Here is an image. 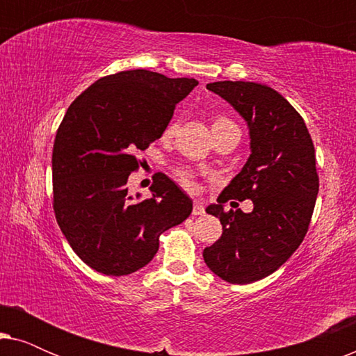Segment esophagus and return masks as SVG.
<instances>
[{
  "mask_svg": "<svg viewBox=\"0 0 356 356\" xmlns=\"http://www.w3.org/2000/svg\"><path fill=\"white\" fill-rule=\"evenodd\" d=\"M204 213H206V207L202 206V202H199V201L194 202L193 216H204Z\"/></svg>",
  "mask_w": 356,
  "mask_h": 356,
  "instance_id": "obj_1",
  "label": "esophagus"
}]
</instances>
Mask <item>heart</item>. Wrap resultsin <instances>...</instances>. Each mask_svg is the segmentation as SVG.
I'll return each instance as SVG.
<instances>
[{
	"instance_id": "obj_1",
	"label": "heart",
	"mask_w": 356,
	"mask_h": 356,
	"mask_svg": "<svg viewBox=\"0 0 356 356\" xmlns=\"http://www.w3.org/2000/svg\"><path fill=\"white\" fill-rule=\"evenodd\" d=\"M228 124H235V123H232V121L227 120V118H217V120H213L212 128H217V126H228ZM177 129H178V123H177V121H175V123H172V124L168 126L167 134L168 136L173 134ZM179 179H181V183L188 189H193L194 188V177H193L191 172H188V170H184V172L179 173Z\"/></svg>"
}]
</instances>
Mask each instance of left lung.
Instances as JSON below:
<instances>
[{
	"label": "left lung",
	"instance_id": "left-lung-1",
	"mask_svg": "<svg viewBox=\"0 0 356 356\" xmlns=\"http://www.w3.org/2000/svg\"><path fill=\"white\" fill-rule=\"evenodd\" d=\"M207 89L246 121L251 154L206 209L220 218L223 233L204 250V262L222 280L251 284L286 262L308 232L319 191L314 145L298 111L272 87L218 81ZM230 198H251L255 207L250 214L225 213Z\"/></svg>",
	"mask_w": 356,
	"mask_h": 356
}]
</instances>
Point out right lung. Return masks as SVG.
<instances>
[{
	"mask_svg": "<svg viewBox=\"0 0 356 356\" xmlns=\"http://www.w3.org/2000/svg\"><path fill=\"white\" fill-rule=\"evenodd\" d=\"M193 77L147 70L102 77L67 108L53 144V209L63 235L87 266L105 275L143 269L159 236L186 220L193 201L160 173L152 197H133L126 183L136 152L162 138Z\"/></svg>",
	"mask_w": 356,
	"mask_h": 356,
	"instance_id": "right-lung-1",
	"label": "right lung"
}]
</instances>
